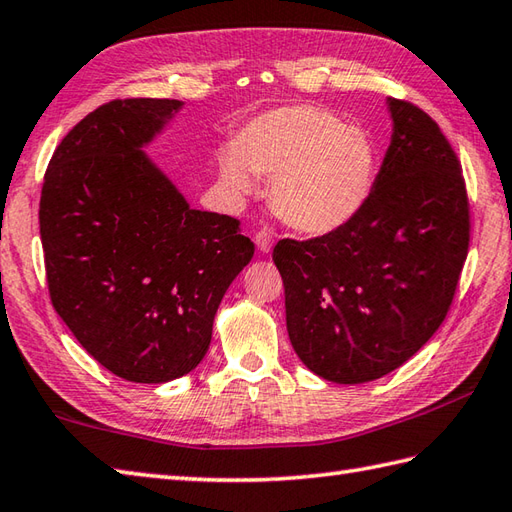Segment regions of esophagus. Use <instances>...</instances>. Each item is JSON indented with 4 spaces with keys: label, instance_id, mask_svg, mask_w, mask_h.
<instances>
[{
    "label": "esophagus",
    "instance_id": "34e87169",
    "mask_svg": "<svg viewBox=\"0 0 512 512\" xmlns=\"http://www.w3.org/2000/svg\"><path fill=\"white\" fill-rule=\"evenodd\" d=\"M255 244L259 248V253H270V248H273V235L268 231H259L255 235Z\"/></svg>",
    "mask_w": 512,
    "mask_h": 512
}]
</instances>
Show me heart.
Returning <instances> with one entry per match:
<instances>
[{
	"label": "heart",
	"instance_id": "obj_1",
	"mask_svg": "<svg viewBox=\"0 0 512 512\" xmlns=\"http://www.w3.org/2000/svg\"><path fill=\"white\" fill-rule=\"evenodd\" d=\"M376 147L365 129L319 105H286L259 114L217 151L224 193L242 202L270 178V206L288 226L325 235L361 213L374 191Z\"/></svg>",
	"mask_w": 512,
	"mask_h": 512
}]
</instances>
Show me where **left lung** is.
Returning a JSON list of instances; mask_svg holds the SVG:
<instances>
[{"label": "left lung", "mask_w": 512, "mask_h": 512, "mask_svg": "<svg viewBox=\"0 0 512 512\" xmlns=\"http://www.w3.org/2000/svg\"><path fill=\"white\" fill-rule=\"evenodd\" d=\"M391 143L354 220L321 237L279 239L290 343L341 385L394 372L442 325L469 253L460 160L420 107L387 99Z\"/></svg>", "instance_id": "1"}]
</instances>
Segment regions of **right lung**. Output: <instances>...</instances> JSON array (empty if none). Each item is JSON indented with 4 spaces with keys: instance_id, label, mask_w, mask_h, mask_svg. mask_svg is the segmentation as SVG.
I'll return each mask as SVG.
<instances>
[{
    "instance_id": "1",
    "label": "right lung",
    "mask_w": 512,
    "mask_h": 512,
    "mask_svg": "<svg viewBox=\"0 0 512 512\" xmlns=\"http://www.w3.org/2000/svg\"><path fill=\"white\" fill-rule=\"evenodd\" d=\"M182 105H101L54 149L41 189L52 306L94 361L132 383L198 367L224 292L255 253L235 217L191 209L143 151Z\"/></svg>"
}]
</instances>
